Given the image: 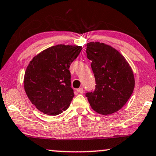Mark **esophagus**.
<instances>
[{"instance_id": "1", "label": "esophagus", "mask_w": 156, "mask_h": 156, "mask_svg": "<svg viewBox=\"0 0 156 156\" xmlns=\"http://www.w3.org/2000/svg\"><path fill=\"white\" fill-rule=\"evenodd\" d=\"M77 91L79 93V94H83V88H79L77 89Z\"/></svg>"}]
</instances>
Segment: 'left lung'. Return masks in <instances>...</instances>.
Segmentation results:
<instances>
[{"label": "left lung", "mask_w": 156, "mask_h": 156, "mask_svg": "<svg viewBox=\"0 0 156 156\" xmlns=\"http://www.w3.org/2000/svg\"><path fill=\"white\" fill-rule=\"evenodd\" d=\"M96 80L94 91L86 96L94 111L107 115L117 112L133 94L135 78L131 67L117 50L100 42L86 44Z\"/></svg>", "instance_id": "obj_1"}]
</instances>
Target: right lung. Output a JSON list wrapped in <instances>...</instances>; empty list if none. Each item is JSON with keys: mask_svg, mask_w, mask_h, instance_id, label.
Segmentation results:
<instances>
[{"mask_svg": "<svg viewBox=\"0 0 156 156\" xmlns=\"http://www.w3.org/2000/svg\"><path fill=\"white\" fill-rule=\"evenodd\" d=\"M82 47L58 44L42 51L27 66L24 89L37 109L48 115H58L68 109L73 98L70 64Z\"/></svg>", "mask_w": 156, "mask_h": 156, "instance_id": "right-lung-1", "label": "right lung"}]
</instances>
